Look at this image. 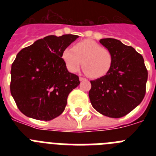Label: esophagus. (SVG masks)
<instances>
[{
  "label": "esophagus",
  "mask_w": 156,
  "mask_h": 156,
  "mask_svg": "<svg viewBox=\"0 0 156 156\" xmlns=\"http://www.w3.org/2000/svg\"><path fill=\"white\" fill-rule=\"evenodd\" d=\"M80 80L83 81V80H86V79H85V78H83V77H82V76H80Z\"/></svg>",
  "instance_id": "obj_1"
}]
</instances>
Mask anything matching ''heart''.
Listing matches in <instances>:
<instances>
[{"label": "heart", "mask_w": 156, "mask_h": 156, "mask_svg": "<svg viewBox=\"0 0 156 156\" xmlns=\"http://www.w3.org/2000/svg\"><path fill=\"white\" fill-rule=\"evenodd\" d=\"M62 58L71 73L76 72L82 63L83 72L91 78L105 76L113 63L112 52L92 40L78 42L73 48H66L62 52Z\"/></svg>", "instance_id": "obj_1"}]
</instances>
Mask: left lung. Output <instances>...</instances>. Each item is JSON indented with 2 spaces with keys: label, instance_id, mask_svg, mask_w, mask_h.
Masks as SVG:
<instances>
[{
  "label": "left lung",
  "instance_id": "obj_1",
  "mask_svg": "<svg viewBox=\"0 0 156 156\" xmlns=\"http://www.w3.org/2000/svg\"><path fill=\"white\" fill-rule=\"evenodd\" d=\"M99 42L112 52L113 63L105 76L90 81V103L99 113L120 118L142 101L148 71L142 55L132 47L113 38L101 39Z\"/></svg>",
  "mask_w": 156,
  "mask_h": 156
}]
</instances>
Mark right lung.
Listing matches in <instances>:
<instances>
[{"instance_id": "right-lung-1", "label": "right lung", "mask_w": 156, "mask_h": 156, "mask_svg": "<svg viewBox=\"0 0 156 156\" xmlns=\"http://www.w3.org/2000/svg\"><path fill=\"white\" fill-rule=\"evenodd\" d=\"M78 37L48 36L17 54L12 65L10 90L25 115L49 121L62 113L69 94L80 83L78 76L66 68L62 52Z\"/></svg>"}]
</instances>
